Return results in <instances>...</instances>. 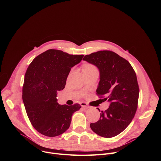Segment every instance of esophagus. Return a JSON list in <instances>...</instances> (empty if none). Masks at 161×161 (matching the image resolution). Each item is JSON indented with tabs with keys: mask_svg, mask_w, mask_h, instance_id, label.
Listing matches in <instances>:
<instances>
[{
	"mask_svg": "<svg viewBox=\"0 0 161 161\" xmlns=\"http://www.w3.org/2000/svg\"><path fill=\"white\" fill-rule=\"evenodd\" d=\"M80 104H81V106L82 107H84V108H89V106H88V104L86 103L82 102V103H80Z\"/></svg>",
	"mask_w": 161,
	"mask_h": 161,
	"instance_id": "1",
	"label": "esophagus"
}]
</instances>
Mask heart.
I'll use <instances>...</instances> for the list:
<instances>
[{
	"label": "heart",
	"mask_w": 161,
	"mask_h": 161,
	"mask_svg": "<svg viewBox=\"0 0 161 161\" xmlns=\"http://www.w3.org/2000/svg\"><path fill=\"white\" fill-rule=\"evenodd\" d=\"M96 69V68L92 64H86L83 67V69Z\"/></svg>",
	"instance_id": "1"
}]
</instances>
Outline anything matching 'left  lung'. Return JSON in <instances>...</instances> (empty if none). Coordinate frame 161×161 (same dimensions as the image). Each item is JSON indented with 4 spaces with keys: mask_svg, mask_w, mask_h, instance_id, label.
Segmentation results:
<instances>
[{
    "mask_svg": "<svg viewBox=\"0 0 161 161\" xmlns=\"http://www.w3.org/2000/svg\"><path fill=\"white\" fill-rule=\"evenodd\" d=\"M83 60L98 67L100 81L96 94L110 103L90 128L104 137L116 136L130 124L137 108L140 89L136 73L126 59L109 50L86 55Z\"/></svg>",
    "mask_w": 161,
    "mask_h": 161,
    "instance_id": "obj_1",
    "label": "left lung"
}]
</instances>
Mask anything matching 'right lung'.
Listing matches in <instances>:
<instances>
[{
  "mask_svg": "<svg viewBox=\"0 0 161 161\" xmlns=\"http://www.w3.org/2000/svg\"><path fill=\"white\" fill-rule=\"evenodd\" d=\"M83 55H70L50 49L37 56L29 65L22 88V99L29 119L41 134L59 136L70 126L73 114L81 106L59 105L57 94L65 88L71 67Z\"/></svg>",
  "mask_w": 161,
  "mask_h": 161,
  "instance_id": "1",
  "label": "right lung"
}]
</instances>
